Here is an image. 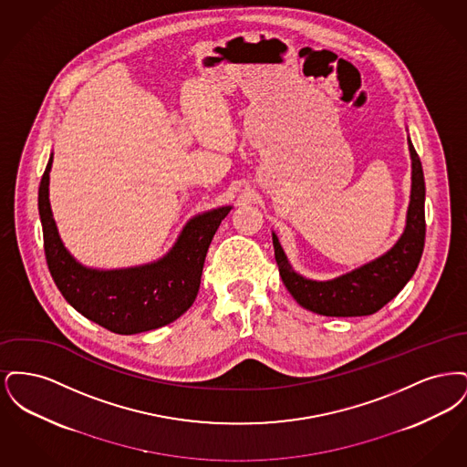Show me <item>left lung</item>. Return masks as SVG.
<instances>
[{
    "instance_id": "1",
    "label": "left lung",
    "mask_w": 467,
    "mask_h": 467,
    "mask_svg": "<svg viewBox=\"0 0 467 467\" xmlns=\"http://www.w3.org/2000/svg\"><path fill=\"white\" fill-rule=\"evenodd\" d=\"M408 145L411 154V200L406 229L400 242L377 261L331 282H313L294 273L278 238L273 234L280 276L292 297L303 308L326 317L373 315L394 299L413 276L425 244V182L420 157L410 140Z\"/></svg>"
}]
</instances>
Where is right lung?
<instances>
[{
  "label": "right lung",
  "instance_id": "obj_1",
  "mask_svg": "<svg viewBox=\"0 0 467 467\" xmlns=\"http://www.w3.org/2000/svg\"><path fill=\"white\" fill-rule=\"evenodd\" d=\"M50 166L52 157L40 182L38 210L48 271L67 303L86 318L117 334L157 329L189 310L200 290L208 246L231 206L194 217L173 250L154 265L115 271L88 269L67 254L57 234L48 202Z\"/></svg>",
  "mask_w": 467,
  "mask_h": 467
}]
</instances>
